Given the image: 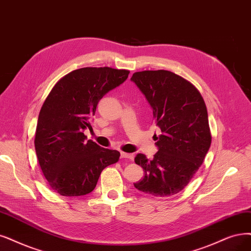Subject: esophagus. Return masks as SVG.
<instances>
[{
    "instance_id": "obj_1",
    "label": "esophagus",
    "mask_w": 251,
    "mask_h": 251,
    "mask_svg": "<svg viewBox=\"0 0 251 251\" xmlns=\"http://www.w3.org/2000/svg\"><path fill=\"white\" fill-rule=\"evenodd\" d=\"M121 158H125V159H130V160H132V159H133V155H132V154H128V153L122 152V153H121Z\"/></svg>"
}]
</instances>
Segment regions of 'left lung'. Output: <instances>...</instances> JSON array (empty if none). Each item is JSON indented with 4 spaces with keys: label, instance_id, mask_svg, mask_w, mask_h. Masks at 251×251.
I'll return each mask as SVG.
<instances>
[{
    "label": "left lung",
    "instance_id": "1",
    "mask_svg": "<svg viewBox=\"0 0 251 251\" xmlns=\"http://www.w3.org/2000/svg\"><path fill=\"white\" fill-rule=\"evenodd\" d=\"M131 80L153 109L160 128L153 159L134 158L145 176L134 187L154 197H171L190 182L211 146L208 111L201 93L191 82L168 70L135 72Z\"/></svg>",
    "mask_w": 251,
    "mask_h": 251
}]
</instances>
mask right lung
<instances>
[{
    "label": "right lung",
    "mask_w": 251,
    "mask_h": 251,
    "mask_svg": "<svg viewBox=\"0 0 251 251\" xmlns=\"http://www.w3.org/2000/svg\"><path fill=\"white\" fill-rule=\"evenodd\" d=\"M129 71L86 67L71 71L55 83L40 109L35 150L50 186L64 197L94 190L101 172L119 160L120 152L87 140L99 100L119 87Z\"/></svg>",
    "instance_id": "add662e5"
}]
</instances>
